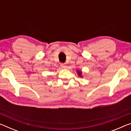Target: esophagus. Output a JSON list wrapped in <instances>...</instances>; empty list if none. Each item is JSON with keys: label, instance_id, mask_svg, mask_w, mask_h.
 I'll use <instances>...</instances> for the list:
<instances>
[{"label": "esophagus", "instance_id": "1", "mask_svg": "<svg viewBox=\"0 0 131 131\" xmlns=\"http://www.w3.org/2000/svg\"><path fill=\"white\" fill-rule=\"evenodd\" d=\"M66 65L65 63H61V67L62 68H66Z\"/></svg>", "mask_w": 131, "mask_h": 131}]
</instances>
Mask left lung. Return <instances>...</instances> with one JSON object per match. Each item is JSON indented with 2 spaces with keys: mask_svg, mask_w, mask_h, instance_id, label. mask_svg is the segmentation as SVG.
<instances>
[{
  "mask_svg": "<svg viewBox=\"0 0 131 131\" xmlns=\"http://www.w3.org/2000/svg\"><path fill=\"white\" fill-rule=\"evenodd\" d=\"M79 76H81V73L80 72H79Z\"/></svg>",
  "mask_w": 131,
  "mask_h": 131,
  "instance_id": "8db88e82",
  "label": "left lung"
}]
</instances>
